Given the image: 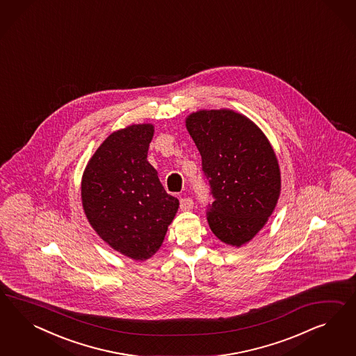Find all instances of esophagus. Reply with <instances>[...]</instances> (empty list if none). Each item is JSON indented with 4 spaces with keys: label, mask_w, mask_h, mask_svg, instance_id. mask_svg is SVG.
<instances>
[{
    "label": "esophagus",
    "mask_w": 356,
    "mask_h": 356,
    "mask_svg": "<svg viewBox=\"0 0 356 356\" xmlns=\"http://www.w3.org/2000/svg\"><path fill=\"white\" fill-rule=\"evenodd\" d=\"M194 202L192 198H189V197H184V198H180V209L184 210V211H186V210H192L193 209Z\"/></svg>",
    "instance_id": "1"
}]
</instances>
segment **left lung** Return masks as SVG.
Here are the masks:
<instances>
[{"instance_id": "1", "label": "left lung", "mask_w": 356, "mask_h": 356, "mask_svg": "<svg viewBox=\"0 0 356 356\" xmlns=\"http://www.w3.org/2000/svg\"><path fill=\"white\" fill-rule=\"evenodd\" d=\"M186 129L214 200L206 210L209 226L223 243L241 247L268 222L280 198L273 147L250 120L229 109L192 113Z\"/></svg>"}]
</instances>
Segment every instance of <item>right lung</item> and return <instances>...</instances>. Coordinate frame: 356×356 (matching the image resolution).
<instances>
[{
    "mask_svg": "<svg viewBox=\"0 0 356 356\" xmlns=\"http://www.w3.org/2000/svg\"><path fill=\"white\" fill-rule=\"evenodd\" d=\"M154 127L112 133L95 151L82 177V204L90 225L130 259L151 257L162 245L179 200L167 193L147 162Z\"/></svg>",
    "mask_w": 356,
    "mask_h": 356,
    "instance_id": "1",
    "label": "right lung"
}]
</instances>
